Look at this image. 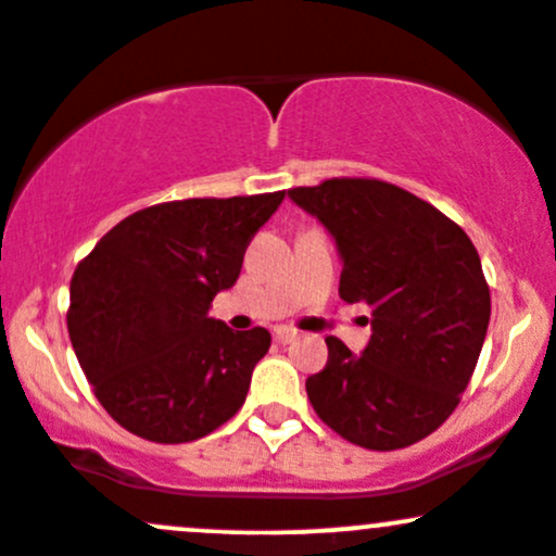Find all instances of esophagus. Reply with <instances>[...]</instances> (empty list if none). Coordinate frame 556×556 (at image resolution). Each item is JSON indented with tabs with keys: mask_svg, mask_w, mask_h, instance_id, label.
Instances as JSON below:
<instances>
[{
	"mask_svg": "<svg viewBox=\"0 0 556 556\" xmlns=\"http://www.w3.org/2000/svg\"><path fill=\"white\" fill-rule=\"evenodd\" d=\"M273 337H276L278 344H291L296 339V331H294V328L280 326V328H276V333H273Z\"/></svg>",
	"mask_w": 556,
	"mask_h": 556,
	"instance_id": "1",
	"label": "esophagus"
}]
</instances>
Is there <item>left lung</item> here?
Masks as SVG:
<instances>
[{"mask_svg": "<svg viewBox=\"0 0 556 556\" xmlns=\"http://www.w3.org/2000/svg\"><path fill=\"white\" fill-rule=\"evenodd\" d=\"M289 199L331 232L339 296L371 307L361 355L328 337L307 379L315 414L368 451H397L443 424L475 374L491 320L480 254L453 219L397 185L337 177Z\"/></svg>", "mask_w": 556, "mask_h": 556, "instance_id": "left-lung-1", "label": "left lung"}]
</instances>
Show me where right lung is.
<instances>
[{"label":"right lung","instance_id":"obj_1","mask_svg":"<svg viewBox=\"0 0 556 556\" xmlns=\"http://www.w3.org/2000/svg\"><path fill=\"white\" fill-rule=\"evenodd\" d=\"M283 195L148 206L79 262L71 278V344L94 397L137 438L190 443L243 405L270 333H236L208 318V307L236 283L249 241Z\"/></svg>","mask_w":556,"mask_h":556}]
</instances>
